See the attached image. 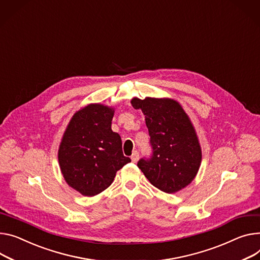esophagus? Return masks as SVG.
<instances>
[{"mask_svg":"<svg viewBox=\"0 0 260 260\" xmlns=\"http://www.w3.org/2000/svg\"><path fill=\"white\" fill-rule=\"evenodd\" d=\"M138 158H139V153H138L137 151H134V152L132 153V155H131V160H132L133 162H136V161L138 160Z\"/></svg>","mask_w":260,"mask_h":260,"instance_id":"obj_1","label":"esophagus"}]
</instances>
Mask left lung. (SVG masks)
Here are the masks:
<instances>
[{
    "mask_svg": "<svg viewBox=\"0 0 260 260\" xmlns=\"http://www.w3.org/2000/svg\"><path fill=\"white\" fill-rule=\"evenodd\" d=\"M131 104L145 114L153 155L137 167L152 185L174 193L191 183L202 161V150L189 116L169 98H133Z\"/></svg>",
    "mask_w": 260,
    "mask_h": 260,
    "instance_id": "left-lung-1",
    "label": "left lung"
}]
</instances>
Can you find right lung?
<instances>
[{"mask_svg": "<svg viewBox=\"0 0 260 260\" xmlns=\"http://www.w3.org/2000/svg\"><path fill=\"white\" fill-rule=\"evenodd\" d=\"M114 108L91 103L76 111L63 133L58 161L66 182L86 197L105 190L116 172L131 161L111 130Z\"/></svg>", "mask_w": 260, "mask_h": 260, "instance_id": "right-lung-1", "label": "right lung"}]
</instances>
